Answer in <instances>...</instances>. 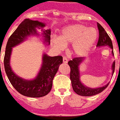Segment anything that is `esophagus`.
Segmentation results:
<instances>
[{"label":"esophagus","instance_id":"obj_1","mask_svg":"<svg viewBox=\"0 0 120 120\" xmlns=\"http://www.w3.org/2000/svg\"><path fill=\"white\" fill-rule=\"evenodd\" d=\"M68 58L67 57H63V61L64 63H67V62H68Z\"/></svg>","mask_w":120,"mask_h":120}]
</instances>
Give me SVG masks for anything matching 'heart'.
<instances>
[{
	"mask_svg": "<svg viewBox=\"0 0 120 120\" xmlns=\"http://www.w3.org/2000/svg\"><path fill=\"white\" fill-rule=\"evenodd\" d=\"M97 36V33L95 29L75 24L64 27L59 37L52 38V44L58 51L65 49L67 44H71L72 51L75 55L84 56L93 46Z\"/></svg>",
	"mask_w": 120,
	"mask_h": 120,
	"instance_id": "1",
	"label": "heart"
}]
</instances>
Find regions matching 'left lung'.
Masks as SVG:
<instances>
[{"label":"left lung","mask_w":120,"mask_h":120,"mask_svg":"<svg viewBox=\"0 0 120 120\" xmlns=\"http://www.w3.org/2000/svg\"><path fill=\"white\" fill-rule=\"evenodd\" d=\"M97 27L99 29V40L97 42V47L104 46H109L112 49V53L114 55L113 52V46H112V40L109 37L108 34L106 33L105 30L104 29L99 23H97ZM84 59L82 57H75L72 60H71L68 62V65L71 67V73H70V78H71L72 86L73 88L74 91L78 95L81 96H93L97 94H99L105 90L109 86V83L106 86L97 88H91L86 86L85 85L82 83L80 81V73L79 71V66L83 62ZM115 69V61L113 62L112 65V74L114 72Z\"/></svg>","instance_id":"1"}]
</instances>
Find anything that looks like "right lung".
Returning <instances> with one entry per match:
<instances>
[{
  "instance_id": "1",
  "label": "right lung",
  "mask_w": 120,
  "mask_h": 120,
  "mask_svg": "<svg viewBox=\"0 0 120 120\" xmlns=\"http://www.w3.org/2000/svg\"><path fill=\"white\" fill-rule=\"evenodd\" d=\"M46 25L38 21L25 19L23 21L10 36L6 46L4 65L5 72L11 84L21 95L29 97H41L46 95L51 91L53 79L63 63V57L58 55L50 57L44 53L42 63L39 72L33 80H25L18 76L11 70L10 56L12 48L24 42L30 35H38L36 28L42 29L44 42L50 43V29L43 30Z\"/></svg>"
}]
</instances>
